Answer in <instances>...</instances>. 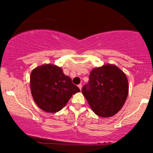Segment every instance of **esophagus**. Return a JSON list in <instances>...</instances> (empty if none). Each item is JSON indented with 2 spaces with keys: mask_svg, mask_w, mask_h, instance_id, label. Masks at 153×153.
<instances>
[{
  "mask_svg": "<svg viewBox=\"0 0 153 153\" xmlns=\"http://www.w3.org/2000/svg\"><path fill=\"white\" fill-rule=\"evenodd\" d=\"M78 86L79 88H80V90H81V89H82V85H81V84H79Z\"/></svg>",
  "mask_w": 153,
  "mask_h": 153,
  "instance_id": "1",
  "label": "esophagus"
}]
</instances>
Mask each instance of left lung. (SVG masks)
<instances>
[{"mask_svg": "<svg viewBox=\"0 0 153 153\" xmlns=\"http://www.w3.org/2000/svg\"><path fill=\"white\" fill-rule=\"evenodd\" d=\"M128 90L125 74L117 66L106 65L92 70L82 93L96 115L110 117L122 108Z\"/></svg>", "mask_w": 153, "mask_h": 153, "instance_id": "1", "label": "left lung"}]
</instances>
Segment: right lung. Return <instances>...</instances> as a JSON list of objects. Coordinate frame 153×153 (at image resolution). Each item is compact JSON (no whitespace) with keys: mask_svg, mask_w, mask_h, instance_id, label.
Masks as SVG:
<instances>
[{"mask_svg":"<svg viewBox=\"0 0 153 153\" xmlns=\"http://www.w3.org/2000/svg\"><path fill=\"white\" fill-rule=\"evenodd\" d=\"M30 86L35 103L41 109L51 113L60 111L71 96L80 91L60 68L52 65H43L33 70Z\"/></svg>","mask_w":153,"mask_h":153,"instance_id":"obj_1","label":"right lung"}]
</instances>
